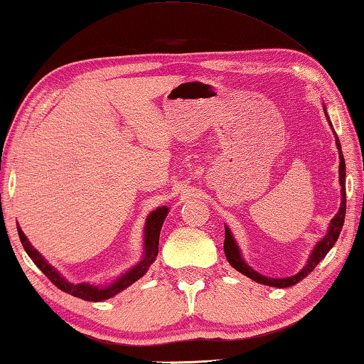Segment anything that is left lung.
<instances>
[{"instance_id": "8db88e82", "label": "left lung", "mask_w": 364, "mask_h": 364, "mask_svg": "<svg viewBox=\"0 0 364 364\" xmlns=\"http://www.w3.org/2000/svg\"><path fill=\"white\" fill-rule=\"evenodd\" d=\"M325 109V114L326 119L329 122V117L326 113V108L323 107ZM329 125L333 127V124L329 122ZM334 132V130H333ZM336 135V132H334ZM336 144H338V149H339V183H341V208L336 216L329 223V228H328V234L323 237V239L316 243L312 255L307 259V264L301 269V272H297L293 277H287V279H270V277H264L261 274H257L256 270L251 269L248 264L243 261L242 253H240V248L237 245V242L234 240L232 232H230V229L228 226H224V232H226V237H224V253H226V257L230 266H232L235 270H239L240 274L247 275L248 279L255 280L257 283H262V285H267V287H275V288H288V287H293L296 283H299L302 279H306V277L312 272V270L318 266L320 261L323 259L328 255V251L334 247L336 240L339 239V234L342 230L343 226V218H346V161H343V156H342V151H341V141L338 135H336Z\"/></svg>"}]
</instances>
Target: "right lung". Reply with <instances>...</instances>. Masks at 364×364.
I'll use <instances>...</instances> for the list:
<instances>
[{
  "label": "right lung",
  "instance_id": "right-lung-1",
  "mask_svg": "<svg viewBox=\"0 0 364 364\" xmlns=\"http://www.w3.org/2000/svg\"><path fill=\"white\" fill-rule=\"evenodd\" d=\"M167 213H168L167 205H165V207L156 208L154 211H151L146 218V223H144V243H143L144 256H143V259L138 262L135 267H132L129 272H125L124 275L119 277L116 282H113L108 287H95V285H90V283H71L68 280H65L63 277L57 272L55 267H52L50 264L38 253V250L33 248L28 239H26L25 234L22 232L21 226H17V230H18V237H21V242L26 251V255L31 257V261L36 264L39 270H41V272L48 277V279L54 283L58 289H62V291L68 293L75 297H79V299L90 301V302H100L105 299H109V297L116 296L117 293H121L122 289L129 288L132 283L140 280L141 277L148 272L149 266L156 261V256H157V253H159V235H161L164 220L167 218Z\"/></svg>",
  "mask_w": 364,
  "mask_h": 364
}]
</instances>
